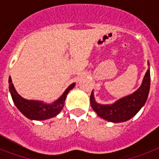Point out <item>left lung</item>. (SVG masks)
I'll return each mask as SVG.
<instances>
[{
    "label": "left lung",
    "mask_w": 159,
    "mask_h": 159,
    "mask_svg": "<svg viewBox=\"0 0 159 159\" xmlns=\"http://www.w3.org/2000/svg\"><path fill=\"white\" fill-rule=\"evenodd\" d=\"M148 68L143 77L141 86L132 94L117 100L113 104H100L96 102L94 92L90 97L91 106L97 116L113 123H120L130 120L140 111L148 99L150 89V70Z\"/></svg>",
    "instance_id": "obj_1"
}]
</instances>
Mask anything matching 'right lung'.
<instances>
[{
  "label": "right lung",
  "instance_id": "add662e5",
  "mask_svg": "<svg viewBox=\"0 0 159 159\" xmlns=\"http://www.w3.org/2000/svg\"><path fill=\"white\" fill-rule=\"evenodd\" d=\"M76 83H72L65 90L61 97L52 103H46L43 101L28 100L23 98L18 94L12 83L11 77H9V90L11 95L14 104L18 110L25 116L32 120H44L55 117L62 111L68 92L73 89Z\"/></svg>",
  "mask_w": 159,
  "mask_h": 159
}]
</instances>
